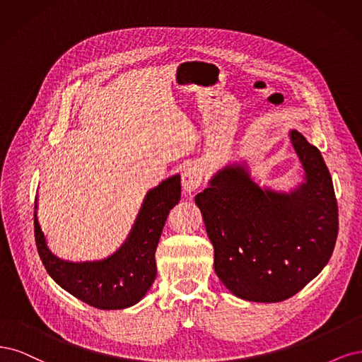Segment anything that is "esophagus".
<instances>
[{
    "mask_svg": "<svg viewBox=\"0 0 362 362\" xmlns=\"http://www.w3.org/2000/svg\"><path fill=\"white\" fill-rule=\"evenodd\" d=\"M203 182V173L198 167H188L182 174V186L185 192H194L200 188Z\"/></svg>",
    "mask_w": 362,
    "mask_h": 362,
    "instance_id": "34e87169",
    "label": "esophagus"
}]
</instances>
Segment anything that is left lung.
<instances>
[{"mask_svg": "<svg viewBox=\"0 0 362 362\" xmlns=\"http://www.w3.org/2000/svg\"><path fill=\"white\" fill-rule=\"evenodd\" d=\"M291 146L307 182L291 194L260 189L243 167H227L195 197L215 250V272L238 298L281 302L304 288L329 262L338 206L317 147L298 131Z\"/></svg>", "mask_w": 362, "mask_h": 362, "instance_id": "8db88e82", "label": "left lung"}]
</instances>
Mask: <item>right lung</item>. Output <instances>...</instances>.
Segmentation results:
<instances>
[{"instance_id": "right-lung-1", "label": "right lung", "mask_w": 362, "mask_h": 362, "mask_svg": "<svg viewBox=\"0 0 362 362\" xmlns=\"http://www.w3.org/2000/svg\"><path fill=\"white\" fill-rule=\"evenodd\" d=\"M179 200L180 176H173L147 194L123 247L110 259L93 263H71L55 257L46 247L34 214V236L45 269L58 286L95 308L122 310L135 305L155 281V251L167 216Z\"/></svg>"}]
</instances>
